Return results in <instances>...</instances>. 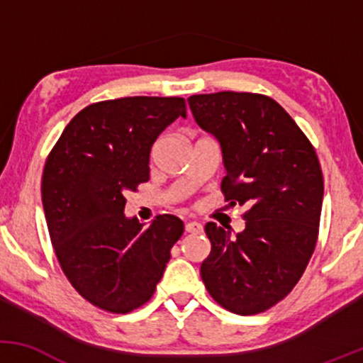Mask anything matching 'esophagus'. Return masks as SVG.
I'll list each match as a JSON object with an SVG mask.
<instances>
[{
	"label": "esophagus",
	"mask_w": 363,
	"mask_h": 363,
	"mask_svg": "<svg viewBox=\"0 0 363 363\" xmlns=\"http://www.w3.org/2000/svg\"><path fill=\"white\" fill-rule=\"evenodd\" d=\"M184 228H186L187 234H199V232L203 230L201 223H198V222H187Z\"/></svg>",
	"instance_id": "34e87169"
}]
</instances>
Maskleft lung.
<instances>
[{
    "label": "left lung",
    "instance_id": "8db88e82",
    "mask_svg": "<svg viewBox=\"0 0 363 363\" xmlns=\"http://www.w3.org/2000/svg\"><path fill=\"white\" fill-rule=\"evenodd\" d=\"M187 102L222 147L225 201L249 208L235 237L206 223L211 251L201 264L203 283L223 309L259 314L294 290L314 252L324 194L318 155L272 97L216 91Z\"/></svg>",
    "mask_w": 363,
    "mask_h": 363
}]
</instances>
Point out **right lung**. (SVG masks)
Listing matches in <instances>:
<instances>
[{
    "mask_svg": "<svg viewBox=\"0 0 363 363\" xmlns=\"http://www.w3.org/2000/svg\"><path fill=\"white\" fill-rule=\"evenodd\" d=\"M186 118L182 97H123L86 106L44 165L43 206L62 273L85 301L128 314L152 298L184 223L126 218V194L150 179L162 131Z\"/></svg>",
    "mask_w": 363,
    "mask_h": 363,
    "instance_id": "1",
    "label": "right lung"
}]
</instances>
